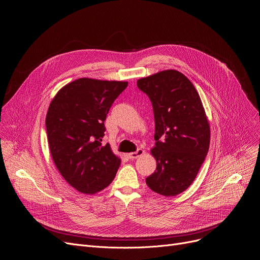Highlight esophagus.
I'll use <instances>...</instances> for the list:
<instances>
[{"label":"esophagus","mask_w":260,"mask_h":260,"mask_svg":"<svg viewBox=\"0 0 260 260\" xmlns=\"http://www.w3.org/2000/svg\"><path fill=\"white\" fill-rule=\"evenodd\" d=\"M143 154H144V150L142 149V148H139V149H138L136 152L128 153V154H127V156H128V158H131V159H136V158H138V157L142 156Z\"/></svg>","instance_id":"1"}]
</instances>
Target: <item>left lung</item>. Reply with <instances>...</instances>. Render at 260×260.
<instances>
[{
    "mask_svg": "<svg viewBox=\"0 0 260 260\" xmlns=\"http://www.w3.org/2000/svg\"><path fill=\"white\" fill-rule=\"evenodd\" d=\"M137 86L149 96L155 121L151 153L157 165L146 184L158 194L177 196L194 181L209 150L210 125L201 98L176 70L141 78Z\"/></svg>",
    "mask_w": 260,
    "mask_h": 260,
    "instance_id": "8db88e82",
    "label": "left lung"
}]
</instances>
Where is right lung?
Segmentation results:
<instances>
[{
    "mask_svg": "<svg viewBox=\"0 0 260 260\" xmlns=\"http://www.w3.org/2000/svg\"><path fill=\"white\" fill-rule=\"evenodd\" d=\"M127 82L80 78L63 86L51 101L46 132L52 159L76 190L93 194L113 181L120 159L103 145L109 110Z\"/></svg>",
    "mask_w": 260,
    "mask_h": 260,
    "instance_id": "obj_1",
    "label": "right lung"
}]
</instances>
